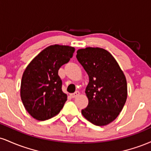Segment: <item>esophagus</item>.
Returning a JSON list of instances; mask_svg holds the SVG:
<instances>
[{"label":"esophagus","instance_id":"34e87169","mask_svg":"<svg viewBox=\"0 0 151 151\" xmlns=\"http://www.w3.org/2000/svg\"><path fill=\"white\" fill-rule=\"evenodd\" d=\"M79 94H80V93H79V91H75L74 93H72L71 94V96H72V98H75V97H77L78 96H79Z\"/></svg>","mask_w":151,"mask_h":151}]
</instances>
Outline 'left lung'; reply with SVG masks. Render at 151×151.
Listing matches in <instances>:
<instances>
[{
    "label": "left lung",
    "instance_id": "obj_1",
    "mask_svg": "<svg viewBox=\"0 0 151 151\" xmlns=\"http://www.w3.org/2000/svg\"><path fill=\"white\" fill-rule=\"evenodd\" d=\"M77 53L89 78L85 90L89 104L81 114L94 125H108L116 119L126 101L125 75L113 55L103 48L86 47Z\"/></svg>",
    "mask_w": 151,
    "mask_h": 151
}]
</instances>
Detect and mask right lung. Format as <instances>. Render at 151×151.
<instances>
[{"instance_id":"add662e5","label":"right lung","mask_w":151,"mask_h":151,"mask_svg":"<svg viewBox=\"0 0 151 151\" xmlns=\"http://www.w3.org/2000/svg\"><path fill=\"white\" fill-rule=\"evenodd\" d=\"M75 49L53 45L41 51L24 71L20 97L29 114L38 121H45L60 113L67 96L62 90L58 70L73 56Z\"/></svg>"}]
</instances>
